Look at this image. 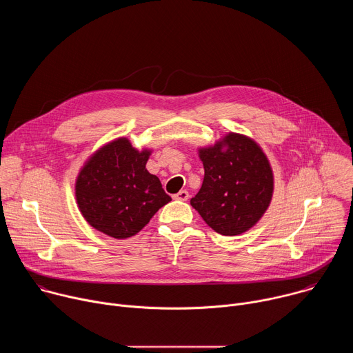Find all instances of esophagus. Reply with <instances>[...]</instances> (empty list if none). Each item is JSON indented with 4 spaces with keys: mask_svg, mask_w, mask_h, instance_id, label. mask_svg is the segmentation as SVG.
I'll list each match as a JSON object with an SVG mask.
<instances>
[{
    "mask_svg": "<svg viewBox=\"0 0 353 353\" xmlns=\"http://www.w3.org/2000/svg\"><path fill=\"white\" fill-rule=\"evenodd\" d=\"M188 196H190V195H188V192H187L185 190H181V191H179L177 194L173 195V198H174V199H179V201H187Z\"/></svg>",
    "mask_w": 353,
    "mask_h": 353,
    "instance_id": "obj_1",
    "label": "esophagus"
}]
</instances>
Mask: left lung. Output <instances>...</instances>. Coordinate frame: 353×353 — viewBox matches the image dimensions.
<instances>
[{
  "label": "left lung",
  "mask_w": 353,
  "mask_h": 353,
  "mask_svg": "<svg viewBox=\"0 0 353 353\" xmlns=\"http://www.w3.org/2000/svg\"><path fill=\"white\" fill-rule=\"evenodd\" d=\"M198 155L205 174L191 207L219 234L237 236L253 228L274 192L272 169L261 146L229 132L214 145L199 148Z\"/></svg>",
  "instance_id": "left-lung-1"
}]
</instances>
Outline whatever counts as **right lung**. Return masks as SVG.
Returning <instances> with one entry per match:
<instances>
[{"instance_id": "1", "label": "right lung", "mask_w": 353, "mask_h": 353, "mask_svg": "<svg viewBox=\"0 0 353 353\" xmlns=\"http://www.w3.org/2000/svg\"><path fill=\"white\" fill-rule=\"evenodd\" d=\"M150 152L135 149L121 137L99 148L85 162L75 196L92 228L114 239H128L170 203L161 180L145 168Z\"/></svg>"}]
</instances>
